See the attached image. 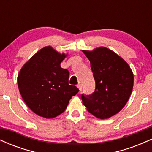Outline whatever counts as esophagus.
<instances>
[{
	"instance_id": "obj_1",
	"label": "esophagus",
	"mask_w": 152,
	"mask_h": 152,
	"mask_svg": "<svg viewBox=\"0 0 152 152\" xmlns=\"http://www.w3.org/2000/svg\"><path fill=\"white\" fill-rule=\"evenodd\" d=\"M77 87H78V89H79L80 91H81V90H82V84H81V83H78V84L77 85Z\"/></svg>"
}]
</instances>
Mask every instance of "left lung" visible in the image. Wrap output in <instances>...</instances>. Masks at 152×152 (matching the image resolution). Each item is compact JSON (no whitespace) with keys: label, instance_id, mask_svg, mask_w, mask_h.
I'll list each match as a JSON object with an SVG mask.
<instances>
[{"label":"left lung","instance_id":"8db88e82","mask_svg":"<svg viewBox=\"0 0 152 152\" xmlns=\"http://www.w3.org/2000/svg\"><path fill=\"white\" fill-rule=\"evenodd\" d=\"M82 52L89 60L96 83L93 94H82V102L94 116L109 118L119 112L128 102L133 89V72L121 57L106 47Z\"/></svg>","mask_w":152,"mask_h":152}]
</instances>
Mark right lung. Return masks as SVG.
I'll list each match as a JSON object with an SVG mask.
<instances>
[{"label":"right lung","mask_w":152,"mask_h":152,"mask_svg":"<svg viewBox=\"0 0 152 152\" xmlns=\"http://www.w3.org/2000/svg\"><path fill=\"white\" fill-rule=\"evenodd\" d=\"M67 56L46 46L19 71L17 81L20 95L26 105L41 117L52 118L62 114L79 91L69 84V71L61 67Z\"/></svg>","instance_id":"right-lung-1"}]
</instances>
